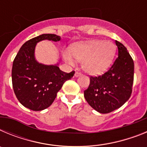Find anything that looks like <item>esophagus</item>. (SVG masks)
Masks as SVG:
<instances>
[{
  "instance_id": "34e87169",
  "label": "esophagus",
  "mask_w": 147,
  "mask_h": 147,
  "mask_svg": "<svg viewBox=\"0 0 147 147\" xmlns=\"http://www.w3.org/2000/svg\"><path fill=\"white\" fill-rule=\"evenodd\" d=\"M82 73H80V72H76L75 73V74H74V76H76V77H78V76H82Z\"/></svg>"
}]
</instances>
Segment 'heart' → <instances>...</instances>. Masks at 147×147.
Returning <instances> with one entry per match:
<instances>
[{
	"instance_id": "heart-1",
	"label": "heart",
	"mask_w": 147,
	"mask_h": 147,
	"mask_svg": "<svg viewBox=\"0 0 147 147\" xmlns=\"http://www.w3.org/2000/svg\"><path fill=\"white\" fill-rule=\"evenodd\" d=\"M115 54V45L110 41L91 40L75 44L70 49L73 57L82 62L83 70L93 75L105 72L110 67ZM70 55L65 54L64 58L68 64L73 65L74 59Z\"/></svg>"
}]
</instances>
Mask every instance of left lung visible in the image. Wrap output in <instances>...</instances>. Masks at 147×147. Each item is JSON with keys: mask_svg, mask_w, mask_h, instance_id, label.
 Segmentation results:
<instances>
[{"mask_svg": "<svg viewBox=\"0 0 147 147\" xmlns=\"http://www.w3.org/2000/svg\"><path fill=\"white\" fill-rule=\"evenodd\" d=\"M119 57L103 75L90 76L84 91L85 99L95 110L108 113L119 108L129 99L134 77V62L124 45L115 40Z\"/></svg>", "mask_w": 147, "mask_h": 147, "instance_id": "obj_1", "label": "left lung"}]
</instances>
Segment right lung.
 <instances>
[{"label": "right lung", "instance_id": "obj_1", "mask_svg": "<svg viewBox=\"0 0 147 147\" xmlns=\"http://www.w3.org/2000/svg\"><path fill=\"white\" fill-rule=\"evenodd\" d=\"M61 37L53 34H43L23 44L15 57L11 70V80L17 98L24 107L40 111L51 105L64 82L74 75L61 71L56 65H44L35 59L37 42L42 40L59 41Z\"/></svg>", "mask_w": 147, "mask_h": 147}]
</instances>
